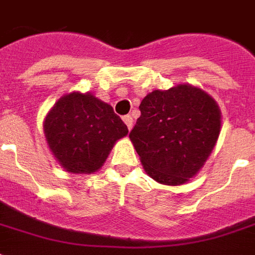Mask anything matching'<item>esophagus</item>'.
<instances>
[{
  "label": "esophagus",
  "instance_id": "34e87169",
  "mask_svg": "<svg viewBox=\"0 0 255 255\" xmlns=\"http://www.w3.org/2000/svg\"><path fill=\"white\" fill-rule=\"evenodd\" d=\"M123 122L126 123V126H127L128 129H131L133 126V119L131 116H124L123 117Z\"/></svg>",
  "mask_w": 255,
  "mask_h": 255
}]
</instances>
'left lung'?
Segmentation results:
<instances>
[{"label": "left lung", "instance_id": "obj_1", "mask_svg": "<svg viewBox=\"0 0 255 255\" xmlns=\"http://www.w3.org/2000/svg\"><path fill=\"white\" fill-rule=\"evenodd\" d=\"M129 133L144 171L160 184L180 186L202 169L221 131V112L210 94L182 83L144 97Z\"/></svg>", "mask_w": 255, "mask_h": 255}]
</instances>
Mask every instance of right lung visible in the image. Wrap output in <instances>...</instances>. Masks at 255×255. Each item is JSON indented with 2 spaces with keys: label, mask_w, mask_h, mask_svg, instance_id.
Segmentation results:
<instances>
[{
  "label": "right lung",
  "mask_w": 255,
  "mask_h": 255,
  "mask_svg": "<svg viewBox=\"0 0 255 255\" xmlns=\"http://www.w3.org/2000/svg\"><path fill=\"white\" fill-rule=\"evenodd\" d=\"M43 133L49 149L69 173H94L128 128L109 104L91 93L63 95L47 112Z\"/></svg>",
  "instance_id": "right-lung-1"
}]
</instances>
